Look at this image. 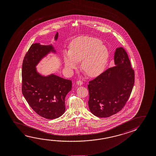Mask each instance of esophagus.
Returning a JSON list of instances; mask_svg holds the SVG:
<instances>
[{"instance_id": "esophagus-1", "label": "esophagus", "mask_w": 156, "mask_h": 156, "mask_svg": "<svg viewBox=\"0 0 156 156\" xmlns=\"http://www.w3.org/2000/svg\"><path fill=\"white\" fill-rule=\"evenodd\" d=\"M83 84V83L82 81H80V80H78V81L77 82V84L78 85H80H80H82Z\"/></svg>"}]
</instances>
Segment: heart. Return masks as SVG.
<instances>
[{
    "label": "heart",
    "instance_id": "1",
    "mask_svg": "<svg viewBox=\"0 0 156 156\" xmlns=\"http://www.w3.org/2000/svg\"><path fill=\"white\" fill-rule=\"evenodd\" d=\"M109 51L98 38L88 36L78 37L72 41L69 52L65 51V68L69 73L78 67L77 62H82L81 67L89 77L101 74L106 66Z\"/></svg>",
    "mask_w": 156,
    "mask_h": 156
}]
</instances>
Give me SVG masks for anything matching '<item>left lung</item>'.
I'll return each mask as SVG.
<instances>
[{
    "mask_svg": "<svg viewBox=\"0 0 156 156\" xmlns=\"http://www.w3.org/2000/svg\"><path fill=\"white\" fill-rule=\"evenodd\" d=\"M115 66L89 82L90 111L99 118H108L122 109L134 84V72L125 49H116Z\"/></svg>",
    "mask_w": 156,
    "mask_h": 156,
    "instance_id": "8db88e82",
    "label": "left lung"
}]
</instances>
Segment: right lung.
Instances as JSON below:
<instances>
[{"mask_svg":"<svg viewBox=\"0 0 156 156\" xmlns=\"http://www.w3.org/2000/svg\"><path fill=\"white\" fill-rule=\"evenodd\" d=\"M58 38V33L54 36ZM51 53L56 54L52 44L40 43L30 46L22 65V94L35 112L47 119L61 116L65 112V99L71 90L72 81L51 73L43 75L37 71L38 64Z\"/></svg>","mask_w":156,"mask_h":156,"instance_id":"obj_1","label":"right lung"}]
</instances>
